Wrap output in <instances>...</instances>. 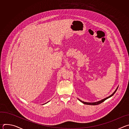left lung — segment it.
Masks as SVG:
<instances>
[{
  "label": "left lung",
  "instance_id": "8db88e82",
  "mask_svg": "<svg viewBox=\"0 0 129 129\" xmlns=\"http://www.w3.org/2000/svg\"><path fill=\"white\" fill-rule=\"evenodd\" d=\"M118 86L117 87V88L116 89V90L114 91V92H113L111 95H110L108 97H107V98H105V99H103V100H101V101H98V102H93V103H88V102H85L82 101L80 100L79 99H78L81 102H82V103H83L84 104H85V105H99V104H100L103 103V102H104V101H105V100H106L107 99H109V98H111V96H112L114 95V94L116 92V90H117V89H118Z\"/></svg>",
  "mask_w": 129,
  "mask_h": 129
}]
</instances>
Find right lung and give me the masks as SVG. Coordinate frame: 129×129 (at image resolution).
<instances>
[{"label": "right lung", "mask_w": 129, "mask_h": 129, "mask_svg": "<svg viewBox=\"0 0 129 129\" xmlns=\"http://www.w3.org/2000/svg\"><path fill=\"white\" fill-rule=\"evenodd\" d=\"M48 102H47V103H48ZM46 103H45V104H46Z\"/></svg>", "instance_id": "1"}]
</instances>
